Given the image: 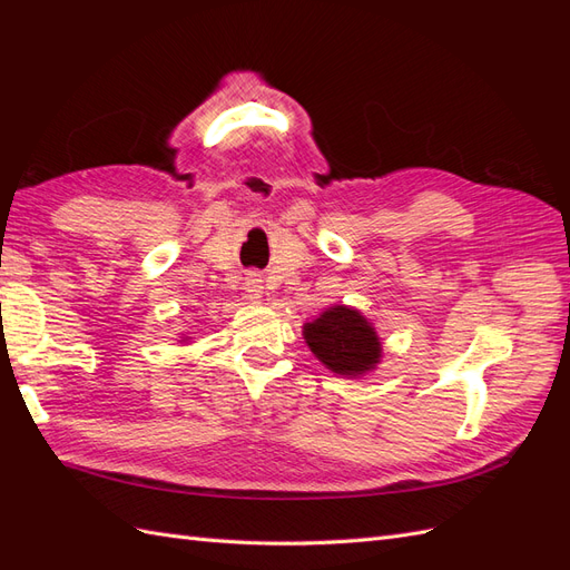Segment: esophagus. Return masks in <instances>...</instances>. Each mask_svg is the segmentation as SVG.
<instances>
[{
    "label": "esophagus",
    "instance_id": "34e87169",
    "mask_svg": "<svg viewBox=\"0 0 570 570\" xmlns=\"http://www.w3.org/2000/svg\"><path fill=\"white\" fill-rule=\"evenodd\" d=\"M245 292H247V299H252V302H258L262 299V295H264V281H262V275L258 273H247V278H245Z\"/></svg>",
    "mask_w": 570,
    "mask_h": 570
}]
</instances>
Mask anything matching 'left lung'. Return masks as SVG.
I'll return each mask as SVG.
<instances>
[{"instance_id": "left-lung-1", "label": "left lung", "mask_w": 570, "mask_h": 570, "mask_svg": "<svg viewBox=\"0 0 570 570\" xmlns=\"http://www.w3.org/2000/svg\"><path fill=\"white\" fill-rule=\"evenodd\" d=\"M304 340L323 364L340 375H361L381 358V342L356 308L333 306L304 325Z\"/></svg>"}]
</instances>
